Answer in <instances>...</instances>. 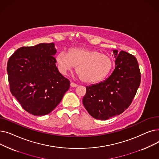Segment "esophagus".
Segmentation results:
<instances>
[{
	"label": "esophagus",
	"mask_w": 159,
	"mask_h": 159,
	"mask_svg": "<svg viewBox=\"0 0 159 159\" xmlns=\"http://www.w3.org/2000/svg\"><path fill=\"white\" fill-rule=\"evenodd\" d=\"M70 86H71V87H72V88H75V87L77 86V84H75V83H74V82H71V84H70Z\"/></svg>",
	"instance_id": "1"
}]
</instances>
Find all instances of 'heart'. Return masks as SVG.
Here are the masks:
<instances>
[{
    "label": "heart",
    "mask_w": 159,
    "mask_h": 159,
    "mask_svg": "<svg viewBox=\"0 0 159 159\" xmlns=\"http://www.w3.org/2000/svg\"><path fill=\"white\" fill-rule=\"evenodd\" d=\"M58 69L64 75L77 66V73L84 82L94 84L102 81L111 71L113 61L111 58L95 49L73 48L68 52L58 53L56 57Z\"/></svg>",
    "instance_id": "heart-1"
}]
</instances>
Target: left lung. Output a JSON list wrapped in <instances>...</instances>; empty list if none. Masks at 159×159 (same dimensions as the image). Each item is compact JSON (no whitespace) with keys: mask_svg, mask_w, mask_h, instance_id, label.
I'll use <instances>...</instances> for the list:
<instances>
[{"mask_svg":"<svg viewBox=\"0 0 159 159\" xmlns=\"http://www.w3.org/2000/svg\"><path fill=\"white\" fill-rule=\"evenodd\" d=\"M115 68L110 76L96 84L86 86L82 102L89 114L98 120H107L121 114L131 104L140 83L137 58L131 54L113 50Z\"/></svg>","mask_w":159,"mask_h":159,"instance_id":"left-lung-1","label":"left lung"}]
</instances>
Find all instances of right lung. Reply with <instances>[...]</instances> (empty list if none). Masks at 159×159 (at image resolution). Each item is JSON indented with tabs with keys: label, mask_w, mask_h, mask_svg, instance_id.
Listing matches in <instances>:
<instances>
[{
	"label": "right lung",
	"mask_w": 159,
	"mask_h": 159,
	"mask_svg": "<svg viewBox=\"0 0 159 159\" xmlns=\"http://www.w3.org/2000/svg\"><path fill=\"white\" fill-rule=\"evenodd\" d=\"M56 53L54 43H41L19 48L8 60L11 93L33 115L52 112L70 88V80L56 66Z\"/></svg>",
	"instance_id": "right-lung-1"
}]
</instances>
